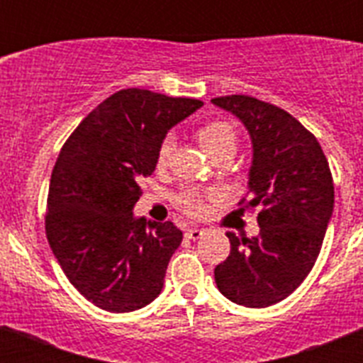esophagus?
<instances>
[{
  "label": "esophagus",
  "mask_w": 363,
  "mask_h": 363,
  "mask_svg": "<svg viewBox=\"0 0 363 363\" xmlns=\"http://www.w3.org/2000/svg\"><path fill=\"white\" fill-rule=\"evenodd\" d=\"M185 236H187L189 240H198L203 236V229H198V227H191V229L185 230Z\"/></svg>",
  "instance_id": "esophagus-1"
}]
</instances>
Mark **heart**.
Masks as SVG:
<instances>
[{
  "instance_id": "obj_1",
  "label": "heart",
  "mask_w": 363,
  "mask_h": 363,
  "mask_svg": "<svg viewBox=\"0 0 363 363\" xmlns=\"http://www.w3.org/2000/svg\"><path fill=\"white\" fill-rule=\"evenodd\" d=\"M196 136L201 149L209 154L211 158H213L214 154L223 152V150L234 152L236 150V142H238L233 125L223 120H214L201 125L200 129L196 130ZM172 150H174V136L167 134L160 142L158 150H156V167L158 169L167 167V163L171 160ZM205 201H207V196L200 194L198 191H184L176 198V203H178L179 209L184 211L185 214H189V216H201L205 209H207Z\"/></svg>"
}]
</instances>
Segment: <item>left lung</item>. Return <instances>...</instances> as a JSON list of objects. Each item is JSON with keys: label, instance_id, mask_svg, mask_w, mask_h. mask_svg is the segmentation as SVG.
<instances>
[{"label": "left lung", "instance_id": "left-lung-1", "mask_svg": "<svg viewBox=\"0 0 363 363\" xmlns=\"http://www.w3.org/2000/svg\"><path fill=\"white\" fill-rule=\"evenodd\" d=\"M238 118L252 143L249 201L262 207L258 236L227 233L230 255L214 269L218 289L245 307L289 296L313 269L335 207V185L318 140L284 108L251 96L211 99Z\"/></svg>", "mask_w": 363, "mask_h": 363}]
</instances>
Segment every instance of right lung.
Instances as JSON below:
<instances>
[{"label": "right lung", "mask_w": 363, "mask_h": 363, "mask_svg": "<svg viewBox=\"0 0 363 363\" xmlns=\"http://www.w3.org/2000/svg\"><path fill=\"white\" fill-rule=\"evenodd\" d=\"M143 89L112 94L78 125L50 176L45 229L70 284L99 309L130 313L163 289L184 233L133 209L140 178L156 169L160 142L201 107Z\"/></svg>", "instance_id": "add662e5"}]
</instances>
